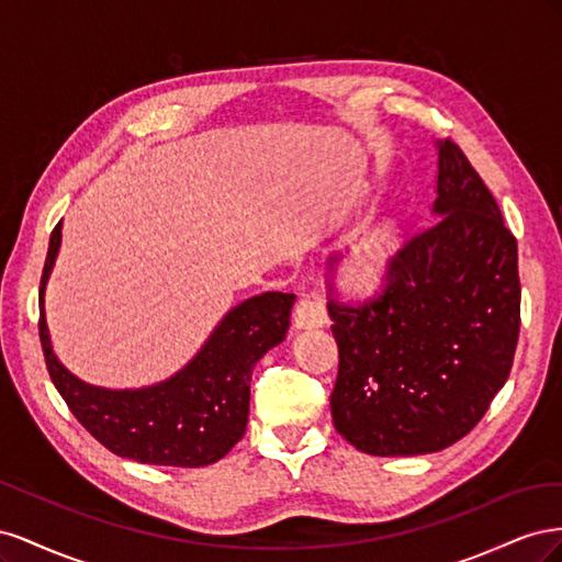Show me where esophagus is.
Returning a JSON list of instances; mask_svg holds the SVG:
<instances>
[{"instance_id":"1","label":"esophagus","mask_w":562,"mask_h":562,"mask_svg":"<svg viewBox=\"0 0 562 562\" xmlns=\"http://www.w3.org/2000/svg\"><path fill=\"white\" fill-rule=\"evenodd\" d=\"M328 323V314L323 302L316 297H302L293 312V328L295 330H312L323 328Z\"/></svg>"}]
</instances>
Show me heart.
Instances as JSON below:
<instances>
[{
	"label": "heart",
	"mask_w": 562,
	"mask_h": 562,
	"mask_svg": "<svg viewBox=\"0 0 562 562\" xmlns=\"http://www.w3.org/2000/svg\"><path fill=\"white\" fill-rule=\"evenodd\" d=\"M401 250V229L391 213H378L356 227L339 252V281L349 293L368 295L386 283Z\"/></svg>",
	"instance_id": "heart-1"
}]
</instances>
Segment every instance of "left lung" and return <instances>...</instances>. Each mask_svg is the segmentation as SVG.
<instances>
[{"mask_svg": "<svg viewBox=\"0 0 562 562\" xmlns=\"http://www.w3.org/2000/svg\"><path fill=\"white\" fill-rule=\"evenodd\" d=\"M431 225L401 252L386 293L330 302L337 434L368 454L446 450L481 422L512 372L520 330L518 246L462 149L436 140Z\"/></svg>", "mask_w": 562, "mask_h": 562, "instance_id": "left-lung-1", "label": "left lung"}]
</instances>
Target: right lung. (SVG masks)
Instances as JSON below:
<instances>
[{
	"label": "right lung",
	"mask_w": 562,
	"mask_h": 562,
	"mask_svg": "<svg viewBox=\"0 0 562 562\" xmlns=\"http://www.w3.org/2000/svg\"><path fill=\"white\" fill-rule=\"evenodd\" d=\"M60 244L63 223L48 241L40 337L50 382L72 415L108 450L133 462L196 469L223 459L246 434L252 368L285 339L295 295L262 293L234 304L171 378L135 389L95 386L67 370L50 342L44 302Z\"/></svg>",
	"instance_id": "add662e5"
}]
</instances>
